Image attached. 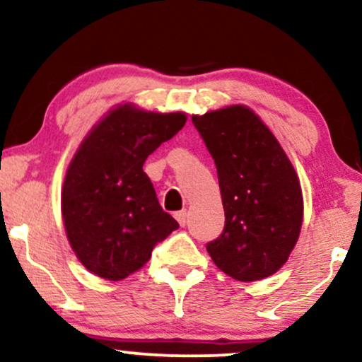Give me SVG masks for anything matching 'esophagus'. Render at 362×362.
<instances>
[{
    "label": "esophagus",
    "instance_id": "34e87169",
    "mask_svg": "<svg viewBox=\"0 0 362 362\" xmlns=\"http://www.w3.org/2000/svg\"><path fill=\"white\" fill-rule=\"evenodd\" d=\"M173 216H175V219L178 221V224L185 226V223H187V212L185 211H178Z\"/></svg>",
    "mask_w": 362,
    "mask_h": 362
}]
</instances>
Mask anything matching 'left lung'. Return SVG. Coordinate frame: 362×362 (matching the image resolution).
Listing matches in <instances>:
<instances>
[{
    "label": "left lung",
    "instance_id": "1",
    "mask_svg": "<svg viewBox=\"0 0 362 362\" xmlns=\"http://www.w3.org/2000/svg\"><path fill=\"white\" fill-rule=\"evenodd\" d=\"M214 158L226 224L207 252L239 281L272 276L297 245L303 197L293 165L268 126L246 106L192 116Z\"/></svg>",
    "mask_w": 362,
    "mask_h": 362
}]
</instances>
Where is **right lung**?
<instances>
[{
	"label": "right lung",
	"mask_w": 362,
	"mask_h": 362,
	"mask_svg": "<svg viewBox=\"0 0 362 362\" xmlns=\"http://www.w3.org/2000/svg\"><path fill=\"white\" fill-rule=\"evenodd\" d=\"M185 121L184 112L163 115L123 104L81 143L64 180L62 216L69 243L90 273L123 280L178 229L158 204L143 163Z\"/></svg>",
	"instance_id": "1"
}]
</instances>
